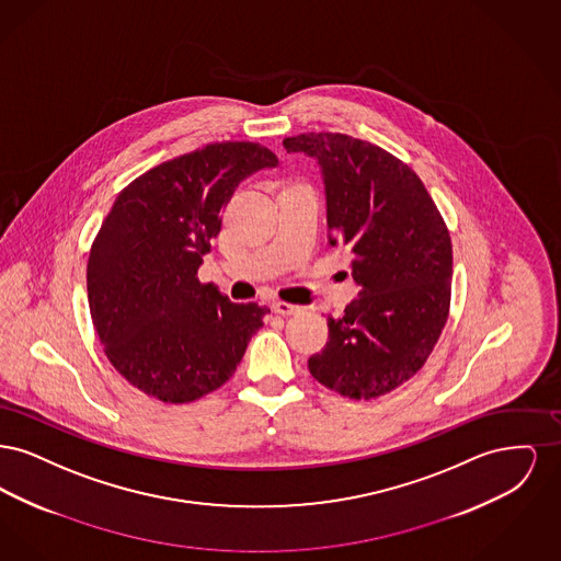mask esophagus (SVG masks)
I'll use <instances>...</instances> for the list:
<instances>
[{
  "label": "esophagus",
  "instance_id": "34e87169",
  "mask_svg": "<svg viewBox=\"0 0 561 561\" xmlns=\"http://www.w3.org/2000/svg\"><path fill=\"white\" fill-rule=\"evenodd\" d=\"M273 311L279 313V316H294V313H300L302 309L298 305H290V302H284V300H275L273 302Z\"/></svg>",
  "mask_w": 561,
  "mask_h": 561
}]
</instances>
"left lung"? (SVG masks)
<instances>
[{"instance_id":"8db88e82","label":"left lung","mask_w":561,"mask_h":561,"mask_svg":"<svg viewBox=\"0 0 561 561\" xmlns=\"http://www.w3.org/2000/svg\"><path fill=\"white\" fill-rule=\"evenodd\" d=\"M284 147L320 163L330 245L347 248L359 286L343 318L328 316L309 373L348 400L380 398L425 366L448 320V227L416 172L368 140L309 133Z\"/></svg>"}]
</instances>
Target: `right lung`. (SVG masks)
I'll use <instances>...</instances> for the list:
<instances>
[{"label":"right lung","instance_id":"add662e5","mask_svg":"<svg viewBox=\"0 0 561 561\" xmlns=\"http://www.w3.org/2000/svg\"><path fill=\"white\" fill-rule=\"evenodd\" d=\"M275 165L259 142H213L117 195L90 248L88 305L111 366L142 393L188 403L236 373L268 309L231 302L202 284L197 268L233 191Z\"/></svg>","mask_w":561,"mask_h":561}]
</instances>
